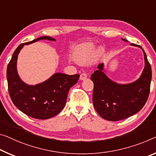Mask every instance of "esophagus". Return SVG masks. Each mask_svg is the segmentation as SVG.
<instances>
[{"label": "esophagus", "instance_id": "1", "mask_svg": "<svg viewBox=\"0 0 156 156\" xmlns=\"http://www.w3.org/2000/svg\"><path fill=\"white\" fill-rule=\"evenodd\" d=\"M87 77H88V75H87V74H86V73H81V75H80V80H84Z\"/></svg>", "mask_w": 156, "mask_h": 156}]
</instances>
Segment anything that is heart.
Wrapping results in <instances>:
<instances>
[{
  "label": "heart",
  "mask_w": 156,
  "mask_h": 156,
  "mask_svg": "<svg viewBox=\"0 0 156 156\" xmlns=\"http://www.w3.org/2000/svg\"><path fill=\"white\" fill-rule=\"evenodd\" d=\"M94 47L91 44H84L80 45L76 49L75 56L79 63H85L88 61L93 56Z\"/></svg>",
  "instance_id": "heart-1"
}]
</instances>
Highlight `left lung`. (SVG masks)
Segmentation results:
<instances>
[{
  "label": "left lung",
  "instance_id": "1",
  "mask_svg": "<svg viewBox=\"0 0 156 156\" xmlns=\"http://www.w3.org/2000/svg\"><path fill=\"white\" fill-rule=\"evenodd\" d=\"M127 41L125 39H122ZM144 52L145 67L142 75L135 82L128 84H119L107 77L103 73V63L98 66L90 76L94 87L93 102L96 112L103 119L117 121L133 116L143 108L150 92L152 72L151 64Z\"/></svg>",
  "mask_w": 156,
  "mask_h": 156
}]
</instances>
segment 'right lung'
Here are the masks:
<instances>
[{
	"instance_id": "obj_1",
	"label": "right lung",
	"mask_w": 156,
	"mask_h": 156,
	"mask_svg": "<svg viewBox=\"0 0 156 156\" xmlns=\"http://www.w3.org/2000/svg\"><path fill=\"white\" fill-rule=\"evenodd\" d=\"M40 40L55 41L49 36L40 37L21 44L16 48L7 68L8 91L14 105L32 118L48 119L60 113L66 105L70 88L76 83L80 75L56 73L49 80L35 86H28L20 80L16 71V61L23 45Z\"/></svg>"
}]
</instances>
